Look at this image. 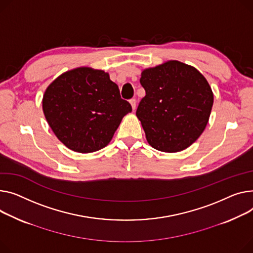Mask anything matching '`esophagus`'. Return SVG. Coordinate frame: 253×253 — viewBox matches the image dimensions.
<instances>
[{
  "label": "esophagus",
  "mask_w": 253,
  "mask_h": 253,
  "mask_svg": "<svg viewBox=\"0 0 253 253\" xmlns=\"http://www.w3.org/2000/svg\"><path fill=\"white\" fill-rule=\"evenodd\" d=\"M130 105H131L133 111L135 110V109H136V99H135V98H131V99H130Z\"/></svg>",
  "instance_id": "obj_1"
}]
</instances>
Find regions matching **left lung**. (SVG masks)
Segmentation results:
<instances>
[{
    "label": "left lung",
    "mask_w": 253,
    "mask_h": 253,
    "mask_svg": "<svg viewBox=\"0 0 253 253\" xmlns=\"http://www.w3.org/2000/svg\"><path fill=\"white\" fill-rule=\"evenodd\" d=\"M145 96L136 116L149 145L164 153L189 147L208 125L213 93L206 77L193 66L167 61L141 72Z\"/></svg>",
    "instance_id": "left-lung-1"
}]
</instances>
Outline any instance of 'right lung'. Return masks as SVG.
I'll list each match as a JSON object with an SVG mask.
<instances>
[{
    "label": "right lung",
    "mask_w": 253,
    "mask_h": 253,
    "mask_svg": "<svg viewBox=\"0 0 253 253\" xmlns=\"http://www.w3.org/2000/svg\"><path fill=\"white\" fill-rule=\"evenodd\" d=\"M42 111L57 138L88 154L107 146L123 117L132 111L109 73L90 68L66 71L46 87Z\"/></svg>",
    "instance_id": "add662e5"
}]
</instances>
